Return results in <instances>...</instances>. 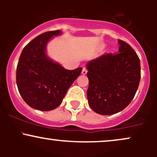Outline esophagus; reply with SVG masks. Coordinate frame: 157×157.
<instances>
[{
    "instance_id": "34e87169",
    "label": "esophagus",
    "mask_w": 157,
    "mask_h": 157,
    "mask_svg": "<svg viewBox=\"0 0 157 157\" xmlns=\"http://www.w3.org/2000/svg\"><path fill=\"white\" fill-rule=\"evenodd\" d=\"M82 75H86V74H87V69H86V68H82Z\"/></svg>"
}]
</instances>
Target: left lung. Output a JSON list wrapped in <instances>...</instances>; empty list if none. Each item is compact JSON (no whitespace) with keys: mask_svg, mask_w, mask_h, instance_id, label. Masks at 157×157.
I'll return each mask as SVG.
<instances>
[{"mask_svg":"<svg viewBox=\"0 0 157 157\" xmlns=\"http://www.w3.org/2000/svg\"><path fill=\"white\" fill-rule=\"evenodd\" d=\"M119 53L105 54L86 64L87 97L94 112L111 115L130 104L140 84V61L132 47L119 40Z\"/></svg>","mask_w":157,"mask_h":157,"instance_id":"left-lung-1","label":"left lung"}]
</instances>
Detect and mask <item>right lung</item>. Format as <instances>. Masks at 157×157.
I'll use <instances>...</instances> for the list:
<instances>
[{
    "label": "right lung",
    "instance_id": "right-lung-1",
    "mask_svg": "<svg viewBox=\"0 0 157 157\" xmlns=\"http://www.w3.org/2000/svg\"><path fill=\"white\" fill-rule=\"evenodd\" d=\"M60 30L41 34L23 48L16 71L19 93L32 109L48 111L62 102L82 68L68 70L47 55L46 46Z\"/></svg>",
    "mask_w": 157,
    "mask_h": 157
}]
</instances>
